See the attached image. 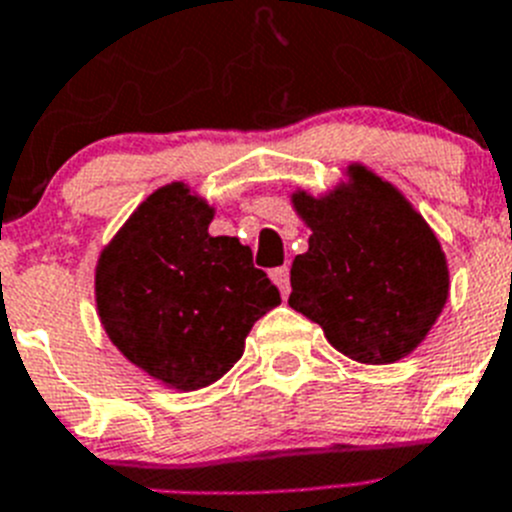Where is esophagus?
<instances>
[{"instance_id":"obj_1","label":"esophagus","mask_w":512,"mask_h":512,"mask_svg":"<svg viewBox=\"0 0 512 512\" xmlns=\"http://www.w3.org/2000/svg\"><path fill=\"white\" fill-rule=\"evenodd\" d=\"M270 278L275 281V286L281 288L283 299H286L288 293H291V270H288V265H283V268H275L273 273H270Z\"/></svg>"}]
</instances>
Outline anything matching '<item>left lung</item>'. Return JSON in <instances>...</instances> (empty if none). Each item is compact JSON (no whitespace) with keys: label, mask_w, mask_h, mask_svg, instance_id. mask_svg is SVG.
I'll list each match as a JSON object with an SVG mask.
<instances>
[{"label":"left lung","mask_w":512,"mask_h":512,"mask_svg":"<svg viewBox=\"0 0 512 512\" xmlns=\"http://www.w3.org/2000/svg\"><path fill=\"white\" fill-rule=\"evenodd\" d=\"M291 203L311 237L291 265L288 306L353 361L407 358L441 317L451 286L428 221L363 164H348V180L322 195L299 188Z\"/></svg>","instance_id":"8db88e82"}]
</instances>
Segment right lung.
<instances>
[{"mask_svg": "<svg viewBox=\"0 0 512 512\" xmlns=\"http://www.w3.org/2000/svg\"><path fill=\"white\" fill-rule=\"evenodd\" d=\"M213 206L170 182L102 247L95 301L115 348L167 389L195 391L242 358L252 324L281 293L237 237H211Z\"/></svg>", "mask_w": 512, "mask_h": 512, "instance_id": "right-lung-1", "label": "right lung"}]
</instances>
